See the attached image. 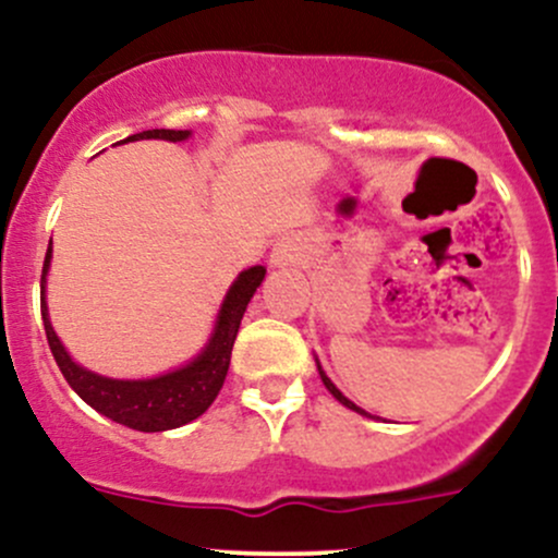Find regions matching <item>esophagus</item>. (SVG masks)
<instances>
[{
    "mask_svg": "<svg viewBox=\"0 0 558 558\" xmlns=\"http://www.w3.org/2000/svg\"><path fill=\"white\" fill-rule=\"evenodd\" d=\"M296 259H299V241L291 235L280 238V241L272 246V254H269V265L272 267H289Z\"/></svg>",
    "mask_w": 558,
    "mask_h": 558,
    "instance_id": "34e87169",
    "label": "esophagus"
}]
</instances>
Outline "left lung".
I'll list each match as a JSON object with an SVG mask.
<instances>
[{"label": "left lung", "mask_w": 558, "mask_h": 558, "mask_svg": "<svg viewBox=\"0 0 558 558\" xmlns=\"http://www.w3.org/2000/svg\"><path fill=\"white\" fill-rule=\"evenodd\" d=\"M315 363H317V357H315ZM317 371H320V378H323V384H326V389L330 391V395H333V397H336V400H339V402H341V405H344V408H349V410H354V413H360V415H368V413H365V410H363V408H357V405H354V402H352V400H347V397H344V395H341V391H339V389H336V384H333V381H330V378L326 376V371H323V368H320V363H317Z\"/></svg>", "instance_id": "obj_1"}]
</instances>
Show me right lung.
<instances>
[{
    "label": "right lung",
    "mask_w": 558,
    "mask_h": 558,
    "mask_svg": "<svg viewBox=\"0 0 558 558\" xmlns=\"http://www.w3.org/2000/svg\"><path fill=\"white\" fill-rule=\"evenodd\" d=\"M187 137L190 130H148L132 134L124 143H132V140H169V143H182ZM52 243L47 248L45 269H41V320H45V333L60 373H63L71 389L89 408H95L97 413L116 421V424L137 428V432H167V428L185 426L209 410L211 402L217 400L219 389H222L225 376H228L232 344H235L243 312H246L251 296H254L262 280H265V267H248L232 280L228 296H225L222 307H219L209 341H206V347L187 365L163 373V376L132 381V378H108L100 376V373H92L65 352L63 341L58 339L50 323V310H47L45 299Z\"/></svg>",
    "instance_id": "right-lung-1"
}]
</instances>
